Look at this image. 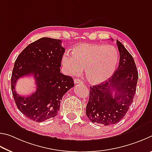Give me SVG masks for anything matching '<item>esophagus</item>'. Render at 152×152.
Here are the masks:
<instances>
[{"label":"esophagus","mask_w":152,"mask_h":152,"mask_svg":"<svg viewBox=\"0 0 152 152\" xmlns=\"http://www.w3.org/2000/svg\"><path fill=\"white\" fill-rule=\"evenodd\" d=\"M74 83H75V84H79V83H83V81H82L81 79H75Z\"/></svg>","instance_id":"esophagus-1"}]
</instances>
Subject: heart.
Wrapping results in <instances>:
<instances>
[{
	"label": "heart",
	"mask_w": 152,
	"mask_h": 152,
	"mask_svg": "<svg viewBox=\"0 0 152 152\" xmlns=\"http://www.w3.org/2000/svg\"><path fill=\"white\" fill-rule=\"evenodd\" d=\"M119 53L111 45L81 43L73 48L72 55L65 53L62 63L70 75L80 74L86 68V75L93 83H101L112 76L118 66Z\"/></svg>",
	"instance_id": "heart-1"
}]
</instances>
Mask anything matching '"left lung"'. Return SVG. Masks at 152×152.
Wrapping results in <instances>:
<instances>
[{"label":"left lung","mask_w":152,"mask_h":152,"mask_svg":"<svg viewBox=\"0 0 152 152\" xmlns=\"http://www.w3.org/2000/svg\"><path fill=\"white\" fill-rule=\"evenodd\" d=\"M113 40V39H111ZM119 65L104 83L90 87L86 115L93 123L110 126L126 115L136 91L138 71L132 55L117 40Z\"/></svg>","instance_id":"1"}]
</instances>
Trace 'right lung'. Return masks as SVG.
Here are the masks:
<instances>
[{
	"instance_id": "obj_1",
	"label": "right lung",
	"mask_w": 152,
	"mask_h": 152,
	"mask_svg": "<svg viewBox=\"0 0 152 152\" xmlns=\"http://www.w3.org/2000/svg\"><path fill=\"white\" fill-rule=\"evenodd\" d=\"M64 53L61 40L43 37L29 44L15 61L12 95L19 111L31 120L42 122L57 115L63 96L74 86L73 78L60 72ZM27 75L34 77L36 91L28 97L21 96L15 92V85Z\"/></svg>"
}]
</instances>
